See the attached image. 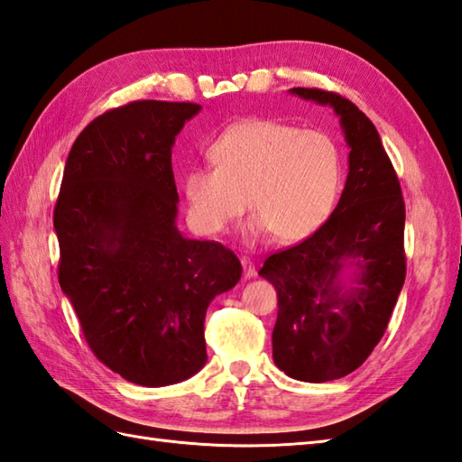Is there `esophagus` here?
<instances>
[{"label": "esophagus", "instance_id": "34e87169", "mask_svg": "<svg viewBox=\"0 0 462 462\" xmlns=\"http://www.w3.org/2000/svg\"><path fill=\"white\" fill-rule=\"evenodd\" d=\"M240 263H242V270H244V278L250 280V278L256 276V268H254V263H252L250 258H242Z\"/></svg>", "mask_w": 462, "mask_h": 462}]
</instances>
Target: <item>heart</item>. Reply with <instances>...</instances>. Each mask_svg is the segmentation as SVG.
<instances>
[{
  "mask_svg": "<svg viewBox=\"0 0 462 462\" xmlns=\"http://www.w3.org/2000/svg\"><path fill=\"white\" fill-rule=\"evenodd\" d=\"M214 169L184 176L189 222L218 236L248 208L252 232L291 244L316 234L336 208L343 180L341 151L331 134L296 125L250 119L216 136Z\"/></svg>",
  "mask_w": 462,
  "mask_h": 462,
  "instance_id": "1",
  "label": "heart"
}]
</instances>
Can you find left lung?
<instances>
[{
  "instance_id": "1",
  "label": "left lung",
  "mask_w": 462,
  "mask_h": 462,
  "mask_svg": "<svg viewBox=\"0 0 462 462\" xmlns=\"http://www.w3.org/2000/svg\"><path fill=\"white\" fill-rule=\"evenodd\" d=\"M290 91L333 106L351 149L346 189L326 224L260 270L278 291L273 363L291 379L323 383L356 371L387 329L407 272L405 202L365 113L337 93Z\"/></svg>"
}]
</instances>
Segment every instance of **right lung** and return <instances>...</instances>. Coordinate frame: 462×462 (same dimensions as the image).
Segmentation results:
<instances>
[{
    "mask_svg": "<svg viewBox=\"0 0 462 462\" xmlns=\"http://www.w3.org/2000/svg\"><path fill=\"white\" fill-rule=\"evenodd\" d=\"M200 109L133 101L97 116L67 156L53 212L59 286L87 343L143 387L204 367L206 310L242 276L232 250L176 228L172 144Z\"/></svg>",
    "mask_w": 462,
    "mask_h": 462,
    "instance_id": "obj_1",
    "label": "right lung"
}]
</instances>
